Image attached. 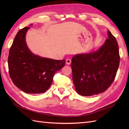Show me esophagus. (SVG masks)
<instances>
[{
  "mask_svg": "<svg viewBox=\"0 0 129 129\" xmlns=\"http://www.w3.org/2000/svg\"><path fill=\"white\" fill-rule=\"evenodd\" d=\"M66 63H67V64H70L71 63L72 60H71V58H67V59L66 60Z\"/></svg>",
  "mask_w": 129,
  "mask_h": 129,
  "instance_id": "1",
  "label": "esophagus"
}]
</instances>
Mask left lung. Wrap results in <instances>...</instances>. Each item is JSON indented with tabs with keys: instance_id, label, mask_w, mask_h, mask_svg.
I'll use <instances>...</instances> for the list:
<instances>
[{
	"instance_id": "obj_1",
	"label": "left lung",
	"mask_w": 129,
	"mask_h": 129,
	"mask_svg": "<svg viewBox=\"0 0 129 129\" xmlns=\"http://www.w3.org/2000/svg\"><path fill=\"white\" fill-rule=\"evenodd\" d=\"M108 38L97 51L72 58L73 81L79 95L90 96L104 92L114 82L119 65L118 43L108 30Z\"/></svg>"
}]
</instances>
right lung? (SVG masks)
Returning <instances> with one entry per match:
<instances>
[{
	"label": "right lung",
	"mask_w": 129,
	"mask_h": 129,
	"mask_svg": "<svg viewBox=\"0 0 129 129\" xmlns=\"http://www.w3.org/2000/svg\"><path fill=\"white\" fill-rule=\"evenodd\" d=\"M29 28H22L14 38L8 57L9 72L13 83L22 91L41 93L49 89L55 73L64 67L66 61L42 57L31 52L25 41Z\"/></svg>",
	"instance_id": "add662e5"
}]
</instances>
